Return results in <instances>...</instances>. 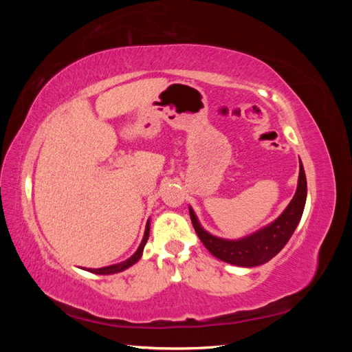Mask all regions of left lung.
Segmentation results:
<instances>
[{"instance_id": "obj_1", "label": "left lung", "mask_w": 352, "mask_h": 352, "mask_svg": "<svg viewBox=\"0 0 352 352\" xmlns=\"http://www.w3.org/2000/svg\"><path fill=\"white\" fill-rule=\"evenodd\" d=\"M305 199L307 179L300 160V177H298L296 192L289 202V206L270 225L251 233V235L236 241L217 238L202 229L194 210L190 207L189 216L201 242L204 243V247L214 257L225 263L239 265V267H255V265H260L272 260L285 247L286 242L289 241L298 223L301 220L305 207Z\"/></svg>"}]
</instances>
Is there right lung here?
Wrapping results in <instances>:
<instances>
[{
	"instance_id": "right-lung-1",
	"label": "right lung",
	"mask_w": 352,
	"mask_h": 352,
	"mask_svg": "<svg viewBox=\"0 0 352 352\" xmlns=\"http://www.w3.org/2000/svg\"><path fill=\"white\" fill-rule=\"evenodd\" d=\"M148 236H150V220L146 221L142 242H141L140 247H138L136 252L132 255L131 258H127L126 261H122V263H119V264L107 265V267H101V269H87V270L91 272V273H95V274H114V273H119V272H123V270H126V269H129L131 265H133L138 260H140V258L142 257V251H144V247H145V243H146V241H148Z\"/></svg>"
}]
</instances>
